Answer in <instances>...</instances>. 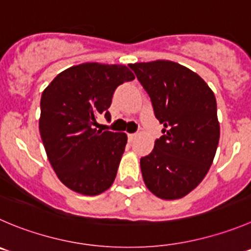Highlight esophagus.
<instances>
[{"mask_svg": "<svg viewBox=\"0 0 251 251\" xmlns=\"http://www.w3.org/2000/svg\"><path fill=\"white\" fill-rule=\"evenodd\" d=\"M127 137H128V142L132 143L133 140L135 139V137H137V134H135V133H129V134H128Z\"/></svg>", "mask_w": 251, "mask_h": 251, "instance_id": "esophagus-1", "label": "esophagus"}]
</instances>
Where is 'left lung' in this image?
<instances>
[{
	"instance_id": "left-lung-1",
	"label": "left lung",
	"mask_w": 251,
	"mask_h": 251,
	"mask_svg": "<svg viewBox=\"0 0 251 251\" xmlns=\"http://www.w3.org/2000/svg\"><path fill=\"white\" fill-rule=\"evenodd\" d=\"M164 124L152 151L140 159L147 187L163 200H176L200 185L219 142L214 94L190 69L168 60L130 64Z\"/></svg>"
}]
</instances>
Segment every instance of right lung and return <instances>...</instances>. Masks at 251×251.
Listing matches in <instances>:
<instances>
[{"mask_svg":"<svg viewBox=\"0 0 251 251\" xmlns=\"http://www.w3.org/2000/svg\"><path fill=\"white\" fill-rule=\"evenodd\" d=\"M132 80L127 66L86 63L64 70L42 94L40 137L52 169L70 190L96 196L113 183L127 134L94 126L100 114L111 119L116 88Z\"/></svg>","mask_w":251,"mask_h":251,"instance_id":"add662e5","label":"right lung"}]
</instances>
